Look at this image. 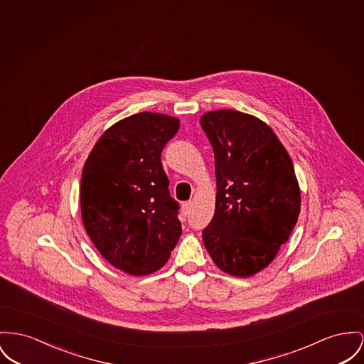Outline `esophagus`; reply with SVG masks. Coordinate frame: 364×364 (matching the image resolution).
<instances>
[{
	"label": "esophagus",
	"mask_w": 364,
	"mask_h": 364,
	"mask_svg": "<svg viewBox=\"0 0 364 364\" xmlns=\"http://www.w3.org/2000/svg\"><path fill=\"white\" fill-rule=\"evenodd\" d=\"M191 208H192V204H191V201H188V203H183L182 204V214L186 217V215H189V213H191Z\"/></svg>",
	"instance_id": "esophagus-1"
}]
</instances>
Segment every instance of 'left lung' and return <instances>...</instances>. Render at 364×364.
I'll return each instance as SVG.
<instances>
[{
	"label": "left lung",
	"instance_id": "left-lung-1",
	"mask_svg": "<svg viewBox=\"0 0 364 364\" xmlns=\"http://www.w3.org/2000/svg\"><path fill=\"white\" fill-rule=\"evenodd\" d=\"M200 124L215 154V214L203 242L215 265L250 277L274 259L301 211L290 154L267 122L237 110L207 112Z\"/></svg>",
	"mask_w": 364,
	"mask_h": 364
}]
</instances>
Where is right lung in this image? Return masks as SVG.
Wrapping results in <instances>:
<instances>
[{"label": "right lung", "instance_id": "1", "mask_svg": "<svg viewBox=\"0 0 364 364\" xmlns=\"http://www.w3.org/2000/svg\"><path fill=\"white\" fill-rule=\"evenodd\" d=\"M179 120L142 112L109 127L81 175V217L90 239L113 267L132 276L167 264L182 235L161 151Z\"/></svg>", "mask_w": 364, "mask_h": 364}]
</instances>
